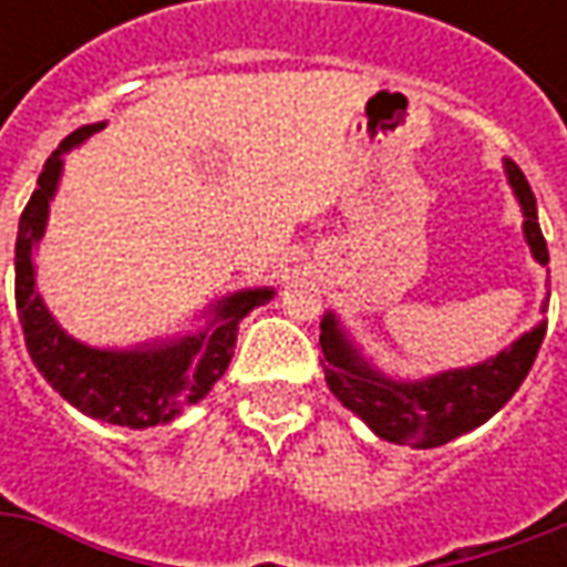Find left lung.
Masks as SVG:
<instances>
[{
  "mask_svg": "<svg viewBox=\"0 0 567 567\" xmlns=\"http://www.w3.org/2000/svg\"><path fill=\"white\" fill-rule=\"evenodd\" d=\"M505 176L524 214V239L530 246V255L539 265H546L549 249L536 220L530 183L514 161H505ZM543 338L546 321L534 324L512 347L476 365L445 369L425 379H391L362 357L338 316L328 312L321 318V365L331 394L350 413H357L379 439L394 445L439 447L473 432L512 401L534 365Z\"/></svg>",
  "mask_w": 567,
  "mask_h": 567,
  "instance_id": "obj_1",
  "label": "left lung"
}]
</instances>
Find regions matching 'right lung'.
Masks as SVG:
<instances>
[{
	"label": "right lung",
	"instance_id": "add662e5",
	"mask_svg": "<svg viewBox=\"0 0 567 567\" xmlns=\"http://www.w3.org/2000/svg\"><path fill=\"white\" fill-rule=\"evenodd\" d=\"M106 122H91L72 132L43 164L31 202L18 220L14 243V302L24 328V343L40 375L53 384L84 416L125 429H151L173 423L186 406L207 398V391L227 372L239 321L251 309L274 299V287H251L217 299L205 312V328L183 338L135 343L125 350L81 343L50 316L43 296L37 293L33 251L40 246L50 202H53L65 154L87 142Z\"/></svg>",
	"mask_w": 567,
	"mask_h": 567
}]
</instances>
